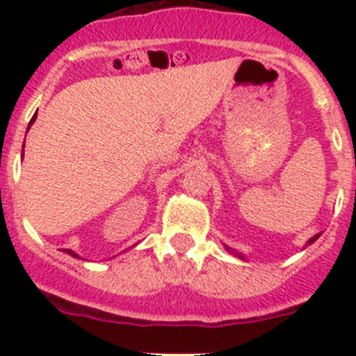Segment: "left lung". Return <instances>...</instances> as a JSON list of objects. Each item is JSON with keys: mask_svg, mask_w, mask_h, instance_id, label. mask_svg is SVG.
<instances>
[{"mask_svg": "<svg viewBox=\"0 0 356 356\" xmlns=\"http://www.w3.org/2000/svg\"><path fill=\"white\" fill-rule=\"evenodd\" d=\"M319 235H321V234L314 235V237H312V238H310V241H308V242H307V244H312V242H314V241H317V237H319ZM226 250H228V251H229V253H234V250H232V248H228V246H226ZM235 254H237L238 259H244V257H242V254H241V253H235Z\"/></svg>", "mask_w": 356, "mask_h": 356, "instance_id": "left-lung-1", "label": "left lung"}]
</instances>
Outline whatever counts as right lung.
Wrapping results in <instances>:
<instances>
[{
	"instance_id": "obj_1",
	"label": "right lung",
	"mask_w": 356,
	"mask_h": 356,
	"mask_svg": "<svg viewBox=\"0 0 356 356\" xmlns=\"http://www.w3.org/2000/svg\"><path fill=\"white\" fill-rule=\"evenodd\" d=\"M35 118H37V112H35V115L31 118L30 124H28V130H30V127H31V124H33V121H35ZM64 251H65V253H67V254H71V257H74V259H80V257H78V254L74 253V251H71V250H64Z\"/></svg>"
}]
</instances>
